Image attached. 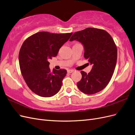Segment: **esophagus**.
Here are the masks:
<instances>
[{
    "label": "esophagus",
    "instance_id": "34e87169",
    "mask_svg": "<svg viewBox=\"0 0 135 135\" xmlns=\"http://www.w3.org/2000/svg\"><path fill=\"white\" fill-rule=\"evenodd\" d=\"M74 70H71V69H69V70H68V73H72L73 72H74Z\"/></svg>",
    "mask_w": 135,
    "mask_h": 135
}]
</instances>
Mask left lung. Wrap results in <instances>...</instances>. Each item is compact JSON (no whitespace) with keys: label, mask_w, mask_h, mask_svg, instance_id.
Listing matches in <instances>:
<instances>
[{"label":"left lung","mask_w":135,"mask_h":135,"mask_svg":"<svg viewBox=\"0 0 135 135\" xmlns=\"http://www.w3.org/2000/svg\"><path fill=\"white\" fill-rule=\"evenodd\" d=\"M76 40L84 47V57L92 65L88 74L81 71L78 88L82 92L92 95L104 89L111 79L117 60L116 45L107 31L89 27L75 32L70 41Z\"/></svg>","instance_id":"1"}]
</instances>
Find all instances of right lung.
I'll return each mask as SVG.
<instances>
[{
  "instance_id": "add662e5",
  "label": "right lung",
  "mask_w": 135,
  "mask_h": 135,
  "mask_svg": "<svg viewBox=\"0 0 135 135\" xmlns=\"http://www.w3.org/2000/svg\"><path fill=\"white\" fill-rule=\"evenodd\" d=\"M72 34L39 32L22 44L18 56L20 69L27 86L36 95L50 97L60 90L67 71L55 69L51 71L49 60L57 56Z\"/></svg>"
}]
</instances>
